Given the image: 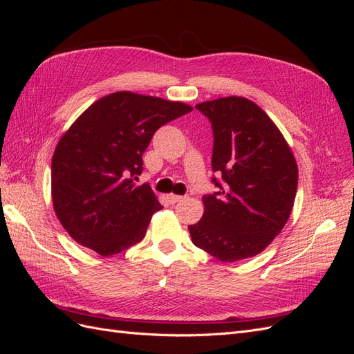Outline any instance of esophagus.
Segmentation results:
<instances>
[{
    "label": "esophagus",
    "instance_id": "obj_1",
    "mask_svg": "<svg viewBox=\"0 0 354 354\" xmlns=\"http://www.w3.org/2000/svg\"><path fill=\"white\" fill-rule=\"evenodd\" d=\"M167 199H168V202L171 203V205H176V203H178V202H181V201H185V199H186V196H181V195H174V194H171V195H168V196H167Z\"/></svg>",
    "mask_w": 354,
    "mask_h": 354
}]
</instances>
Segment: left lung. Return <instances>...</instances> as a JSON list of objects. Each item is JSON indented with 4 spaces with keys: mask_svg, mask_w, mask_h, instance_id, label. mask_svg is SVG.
<instances>
[{
    "mask_svg": "<svg viewBox=\"0 0 354 354\" xmlns=\"http://www.w3.org/2000/svg\"><path fill=\"white\" fill-rule=\"evenodd\" d=\"M195 108L212 128V177L202 218L189 226L198 248L232 263L257 255L281 233L298 183L294 155L269 116L248 99L223 97Z\"/></svg>",
    "mask_w": 354,
    "mask_h": 354,
    "instance_id": "left-lung-1",
    "label": "left lung"
}]
</instances>
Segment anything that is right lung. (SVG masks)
Segmentation results:
<instances>
[{
  "label": "right lung",
  "instance_id": "1",
  "mask_svg": "<svg viewBox=\"0 0 354 354\" xmlns=\"http://www.w3.org/2000/svg\"><path fill=\"white\" fill-rule=\"evenodd\" d=\"M192 112L180 102L120 91L93 103L60 138L51 195L62 226L103 257L140 242L162 208L147 183L136 186L158 128Z\"/></svg>",
  "mask_w": 354,
  "mask_h": 354
}]
</instances>
